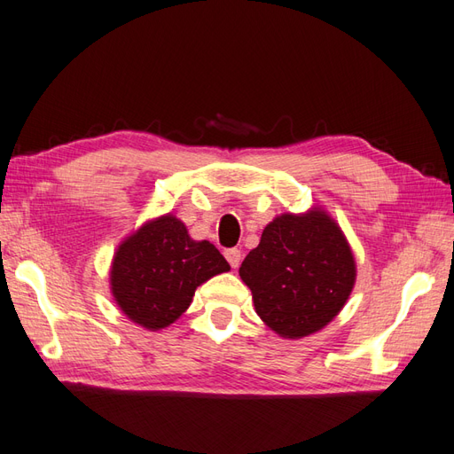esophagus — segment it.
<instances>
[{
    "mask_svg": "<svg viewBox=\"0 0 454 454\" xmlns=\"http://www.w3.org/2000/svg\"><path fill=\"white\" fill-rule=\"evenodd\" d=\"M224 256H226V261L230 262V266L231 268H238L239 266V262H241V251L239 249H226L224 251Z\"/></svg>",
    "mask_w": 454,
    "mask_h": 454,
    "instance_id": "34e87169",
    "label": "esophagus"
}]
</instances>
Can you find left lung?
Listing matches in <instances>:
<instances>
[{"label": "left lung", "instance_id": "1", "mask_svg": "<svg viewBox=\"0 0 454 454\" xmlns=\"http://www.w3.org/2000/svg\"><path fill=\"white\" fill-rule=\"evenodd\" d=\"M239 276L266 325L285 339H302L340 312L354 289L356 262L340 228L317 209L270 223Z\"/></svg>", "mask_w": 454, "mask_h": 454}]
</instances>
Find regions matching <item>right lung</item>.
I'll return each instance as SVG.
<instances>
[{"label": "right lung", "mask_w": 454, "mask_h": 454, "mask_svg": "<svg viewBox=\"0 0 454 454\" xmlns=\"http://www.w3.org/2000/svg\"><path fill=\"white\" fill-rule=\"evenodd\" d=\"M230 264L209 241H193L186 226L165 215L129 236L114 256L110 283L121 312L160 331L183 316L200 285Z\"/></svg>", "instance_id": "add662e5"}]
</instances>
